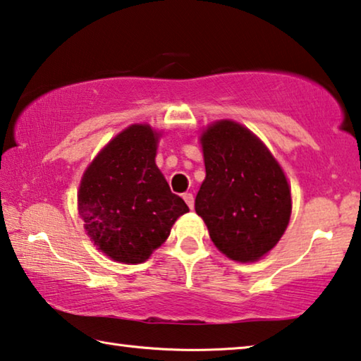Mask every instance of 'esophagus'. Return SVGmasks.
<instances>
[{
  "label": "esophagus",
  "mask_w": 361,
  "mask_h": 361,
  "mask_svg": "<svg viewBox=\"0 0 361 361\" xmlns=\"http://www.w3.org/2000/svg\"><path fill=\"white\" fill-rule=\"evenodd\" d=\"M183 199H185V202L188 204L189 209H194V195L191 192H185L183 194Z\"/></svg>",
  "instance_id": "1"
}]
</instances>
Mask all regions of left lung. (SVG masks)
Here are the masks:
<instances>
[{"label":"left lung","instance_id":"1","mask_svg":"<svg viewBox=\"0 0 361 361\" xmlns=\"http://www.w3.org/2000/svg\"><path fill=\"white\" fill-rule=\"evenodd\" d=\"M205 180L195 213L228 258L258 261L288 226L291 194L282 169L245 127L219 121L204 132Z\"/></svg>","mask_w":361,"mask_h":361}]
</instances>
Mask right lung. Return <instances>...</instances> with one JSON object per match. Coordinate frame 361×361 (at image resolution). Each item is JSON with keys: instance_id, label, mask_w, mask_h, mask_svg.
Wrapping results in <instances>:
<instances>
[{"instance_id": "obj_1", "label": "right lung", "mask_w": 361, "mask_h": 361, "mask_svg": "<svg viewBox=\"0 0 361 361\" xmlns=\"http://www.w3.org/2000/svg\"><path fill=\"white\" fill-rule=\"evenodd\" d=\"M156 143L149 126H130L103 148L79 186L87 235L114 261H146L166 242L176 218L189 212L159 172Z\"/></svg>"}]
</instances>
